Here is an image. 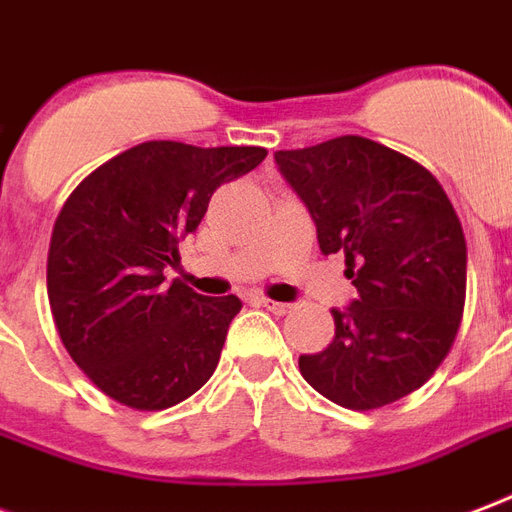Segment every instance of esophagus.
Listing matches in <instances>:
<instances>
[{"label":"esophagus","instance_id":"1","mask_svg":"<svg viewBox=\"0 0 512 512\" xmlns=\"http://www.w3.org/2000/svg\"><path fill=\"white\" fill-rule=\"evenodd\" d=\"M257 303H260L263 308H268L271 314H279V317H282V314H287V311L292 308L290 303H279V300H271V298H257Z\"/></svg>","mask_w":512,"mask_h":512}]
</instances>
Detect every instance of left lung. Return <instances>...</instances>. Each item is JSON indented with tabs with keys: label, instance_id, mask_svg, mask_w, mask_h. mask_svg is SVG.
<instances>
[{
	"label": "left lung",
	"instance_id": "obj_1",
	"mask_svg": "<svg viewBox=\"0 0 512 512\" xmlns=\"http://www.w3.org/2000/svg\"><path fill=\"white\" fill-rule=\"evenodd\" d=\"M273 161L317 225L322 255L343 252L357 287L349 306L333 308V343L300 354V373L351 411L411 395L446 360L462 322L467 244L446 190L365 136L279 150Z\"/></svg>",
	"mask_w": 512,
	"mask_h": 512
}]
</instances>
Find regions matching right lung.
Returning a JSON list of instances; mask_svg holds the SVG:
<instances>
[{"mask_svg": "<svg viewBox=\"0 0 512 512\" xmlns=\"http://www.w3.org/2000/svg\"><path fill=\"white\" fill-rule=\"evenodd\" d=\"M263 147L144 142L85 177L50 236L53 322L85 376L136 411L182 403L212 378L241 300L166 284L179 241L225 182L257 169Z\"/></svg>", "mask_w": 512, "mask_h": 512, "instance_id": "add662e5", "label": "right lung"}]
</instances>
